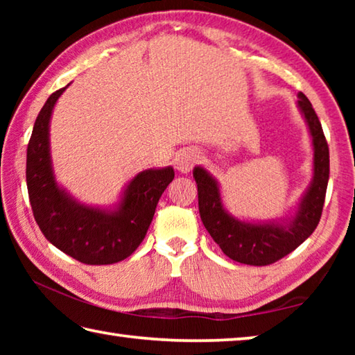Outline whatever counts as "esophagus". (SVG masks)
<instances>
[{
  "label": "esophagus",
  "instance_id": "obj_1",
  "mask_svg": "<svg viewBox=\"0 0 355 355\" xmlns=\"http://www.w3.org/2000/svg\"><path fill=\"white\" fill-rule=\"evenodd\" d=\"M200 155L194 148H184L180 150L178 155L175 156V166L180 172H189L194 164L199 161Z\"/></svg>",
  "mask_w": 355,
  "mask_h": 355
}]
</instances>
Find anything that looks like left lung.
Instances as JSON below:
<instances>
[{"label":"left lung","instance_id":"obj_1","mask_svg":"<svg viewBox=\"0 0 355 355\" xmlns=\"http://www.w3.org/2000/svg\"><path fill=\"white\" fill-rule=\"evenodd\" d=\"M297 105L313 142L315 175L299 203L296 216L286 224H250L233 218L222 205L218 182L203 167H196L192 172L199 192V211L203 225L222 252L238 263L266 266L279 261L299 248L320 224L329 182V146L320 119L302 92H299Z\"/></svg>","mask_w":355,"mask_h":355}]
</instances>
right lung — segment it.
Returning <instances> with one entry per match:
<instances>
[{
    "mask_svg": "<svg viewBox=\"0 0 355 355\" xmlns=\"http://www.w3.org/2000/svg\"><path fill=\"white\" fill-rule=\"evenodd\" d=\"M64 91L65 87L48 97L28 144L26 184L34 219L48 241L78 261H122L146 238L159 197L175 172L164 167L137 173L114 211L78 203L58 186L50 156V117Z\"/></svg>",
    "mask_w": 355,
    "mask_h": 355,
    "instance_id": "obj_1",
    "label": "right lung"
}]
</instances>
